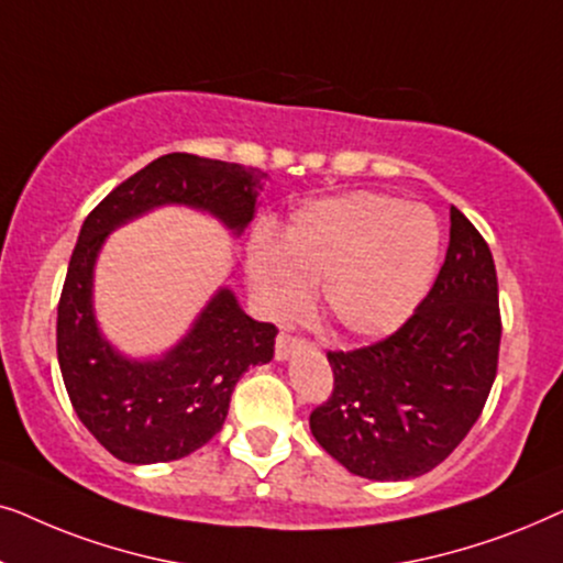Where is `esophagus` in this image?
<instances>
[{
	"label": "esophagus",
	"mask_w": 563,
	"mask_h": 563,
	"mask_svg": "<svg viewBox=\"0 0 563 563\" xmlns=\"http://www.w3.org/2000/svg\"><path fill=\"white\" fill-rule=\"evenodd\" d=\"M299 349H305V341H299V338H291L287 333H279V338H276V358L279 361H287Z\"/></svg>",
	"instance_id": "obj_1"
}]
</instances>
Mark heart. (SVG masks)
Segmentation results:
<instances>
[{
    "instance_id": "heart-1",
    "label": "heart",
    "mask_w": 563,
    "mask_h": 563,
    "mask_svg": "<svg viewBox=\"0 0 563 563\" xmlns=\"http://www.w3.org/2000/svg\"><path fill=\"white\" fill-rule=\"evenodd\" d=\"M441 256V228L422 205L351 195L307 205L284 243L258 241L249 274L274 320H295L322 284V307L343 333L376 338L397 330L428 295Z\"/></svg>"
}]
</instances>
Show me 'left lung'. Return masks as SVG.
Here are the masks:
<instances>
[{
	"instance_id": "1",
	"label": "left lung",
	"mask_w": 563,
	"mask_h": 563,
	"mask_svg": "<svg viewBox=\"0 0 563 563\" xmlns=\"http://www.w3.org/2000/svg\"><path fill=\"white\" fill-rule=\"evenodd\" d=\"M495 258L451 207V241L426 299L402 328L372 345L328 351L333 391L310 430L351 474L399 482L428 474L479 420L497 376Z\"/></svg>"
}]
</instances>
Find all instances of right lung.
Segmentation results:
<instances>
[{
	"mask_svg": "<svg viewBox=\"0 0 563 563\" xmlns=\"http://www.w3.org/2000/svg\"><path fill=\"white\" fill-rule=\"evenodd\" d=\"M261 179L258 168L168 153L114 187L84 220L58 299V366L79 420L125 464H161L202 449L220 433L238 379L274 358L279 330L249 318L233 291L220 289L166 356L125 358L95 320L97 253L114 228L161 205L197 207L241 233L256 214Z\"/></svg>",
	"mask_w": 563,
	"mask_h": 563,
	"instance_id": "add662e5",
	"label": "right lung"
}]
</instances>
